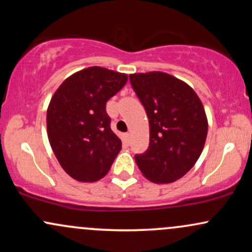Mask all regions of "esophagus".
Segmentation results:
<instances>
[{
    "label": "esophagus",
    "instance_id": "34e87169",
    "mask_svg": "<svg viewBox=\"0 0 252 252\" xmlns=\"http://www.w3.org/2000/svg\"><path fill=\"white\" fill-rule=\"evenodd\" d=\"M123 138H124V141H126V143L128 144L130 142V134H129V132H126V134L123 135Z\"/></svg>",
    "mask_w": 252,
    "mask_h": 252
}]
</instances>
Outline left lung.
I'll use <instances>...</instances> for the list:
<instances>
[{"label": "left lung", "instance_id": "8db88e82", "mask_svg": "<svg viewBox=\"0 0 252 252\" xmlns=\"http://www.w3.org/2000/svg\"><path fill=\"white\" fill-rule=\"evenodd\" d=\"M149 120V147L135 161L147 179L169 184L186 174L207 136L204 106L190 86L163 72L129 76Z\"/></svg>", "mask_w": 252, "mask_h": 252}]
</instances>
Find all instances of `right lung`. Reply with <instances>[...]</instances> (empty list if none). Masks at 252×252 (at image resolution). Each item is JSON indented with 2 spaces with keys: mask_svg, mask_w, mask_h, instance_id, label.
<instances>
[{
  "mask_svg": "<svg viewBox=\"0 0 252 252\" xmlns=\"http://www.w3.org/2000/svg\"><path fill=\"white\" fill-rule=\"evenodd\" d=\"M126 80V74L94 66L68 77L52 97L48 140L60 166L78 181L105 176L122 149L110 126L106 102Z\"/></svg>",
  "mask_w": 252,
  "mask_h": 252,
  "instance_id": "add662e5",
  "label": "right lung"
}]
</instances>
